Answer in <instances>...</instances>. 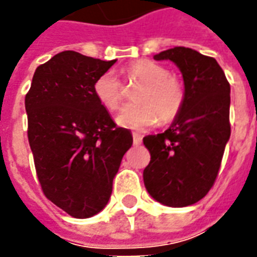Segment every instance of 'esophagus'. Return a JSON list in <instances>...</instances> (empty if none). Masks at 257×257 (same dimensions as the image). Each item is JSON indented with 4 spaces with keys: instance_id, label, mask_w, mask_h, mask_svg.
I'll return each mask as SVG.
<instances>
[{
    "instance_id": "1",
    "label": "esophagus",
    "mask_w": 257,
    "mask_h": 257,
    "mask_svg": "<svg viewBox=\"0 0 257 257\" xmlns=\"http://www.w3.org/2000/svg\"><path fill=\"white\" fill-rule=\"evenodd\" d=\"M132 136H134V143H135V145H140V143H142V135L134 134Z\"/></svg>"
}]
</instances>
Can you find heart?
I'll return each instance as SVG.
<instances>
[{"instance_id":"heart-1","label":"heart","mask_w":257,"mask_h":257,"mask_svg":"<svg viewBox=\"0 0 257 257\" xmlns=\"http://www.w3.org/2000/svg\"><path fill=\"white\" fill-rule=\"evenodd\" d=\"M125 77L140 86L135 92V103L126 104L118 112V125L128 129H143L150 126L157 119L161 123L172 122L183 108V84L169 74L165 66L153 60H136L129 63ZM123 85L112 71H104L93 82L96 100L107 110H117L122 101Z\"/></svg>"}]
</instances>
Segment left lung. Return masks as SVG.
Wrapping results in <instances>:
<instances>
[{"label":"left lung","instance_id":"obj_1","mask_svg":"<svg viewBox=\"0 0 257 257\" xmlns=\"http://www.w3.org/2000/svg\"><path fill=\"white\" fill-rule=\"evenodd\" d=\"M156 60H171L182 71L184 104L172 125L143 138L150 164L143 180L153 198L173 208L189 206L215 183L230 139V84L213 58L176 47Z\"/></svg>","mask_w":257,"mask_h":257}]
</instances>
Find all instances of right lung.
<instances>
[{"instance_id":"obj_1","label":"right lung","mask_w":257,"mask_h":257,"mask_svg":"<svg viewBox=\"0 0 257 257\" xmlns=\"http://www.w3.org/2000/svg\"><path fill=\"white\" fill-rule=\"evenodd\" d=\"M115 62L64 51L37 67L26 95L27 136L42 191L77 219L106 206L134 143L131 131L118 128L93 95L95 79Z\"/></svg>"}]
</instances>
